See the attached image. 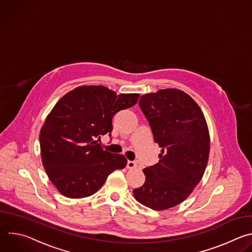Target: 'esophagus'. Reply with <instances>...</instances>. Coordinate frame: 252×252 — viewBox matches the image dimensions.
<instances>
[{
  "label": "esophagus",
  "mask_w": 252,
  "mask_h": 252,
  "mask_svg": "<svg viewBox=\"0 0 252 252\" xmlns=\"http://www.w3.org/2000/svg\"><path fill=\"white\" fill-rule=\"evenodd\" d=\"M126 167H127L128 169H133V168H135V167H136V163H135L134 161L128 160V161H127V163H126Z\"/></svg>",
  "instance_id": "1"
}]
</instances>
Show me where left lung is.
Wrapping results in <instances>:
<instances>
[{"label": "left lung", "instance_id": "left-lung-1", "mask_svg": "<svg viewBox=\"0 0 252 252\" xmlns=\"http://www.w3.org/2000/svg\"><path fill=\"white\" fill-rule=\"evenodd\" d=\"M159 148V160L146 167V182L134 198L155 210L171 208L189 197L203 176L210 138L202 111L177 89L146 94L138 102Z\"/></svg>", "mask_w": 252, "mask_h": 252}]
</instances>
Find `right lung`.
Masks as SVG:
<instances>
[{
  "instance_id": "1",
  "label": "right lung",
  "mask_w": 252,
  "mask_h": 252,
  "mask_svg": "<svg viewBox=\"0 0 252 252\" xmlns=\"http://www.w3.org/2000/svg\"><path fill=\"white\" fill-rule=\"evenodd\" d=\"M138 94H121L103 86H81L53 107L40 131L42 162L52 184L68 198L96 192L106 177L126 165L123 155L104 151L97 140L113 130L121 110L137 102Z\"/></svg>"
}]
</instances>
